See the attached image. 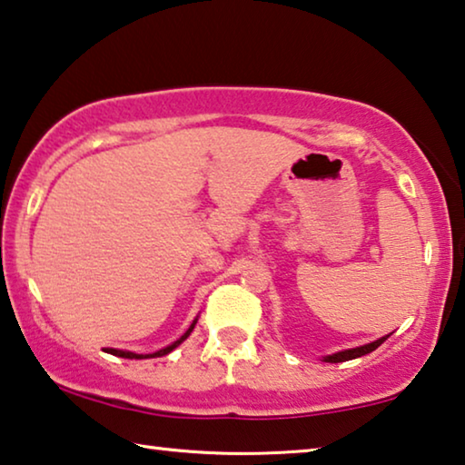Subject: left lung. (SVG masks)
<instances>
[{
    "label": "left lung",
    "instance_id": "obj_1",
    "mask_svg": "<svg viewBox=\"0 0 465 465\" xmlns=\"http://www.w3.org/2000/svg\"><path fill=\"white\" fill-rule=\"evenodd\" d=\"M390 338V333L383 338H379L375 341H371V344H364V346H356V348H348V350H340V352H333V354H327L323 356L325 362H344V361H352V359H359V356H364L372 352V350H377L379 346L383 344V341Z\"/></svg>",
    "mask_w": 465,
    "mask_h": 465
}]
</instances>
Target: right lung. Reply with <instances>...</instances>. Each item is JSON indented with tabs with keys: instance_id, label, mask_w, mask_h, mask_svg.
Listing matches in <instances>:
<instances>
[{
	"instance_id": "right-lung-1",
	"label": "right lung",
	"mask_w": 465,
	"mask_h": 465,
	"mask_svg": "<svg viewBox=\"0 0 465 465\" xmlns=\"http://www.w3.org/2000/svg\"><path fill=\"white\" fill-rule=\"evenodd\" d=\"M195 323H197V317L193 319V323L189 325V330H187L185 333H183V336H181L179 340H174L173 344H169L166 348L156 350V352H152V354H135V352H129V350H117V348H104V352H109V354H113V356H121V359H135V361H142V359H158V356L169 354V352H173V350L177 348L179 344H183V341H185V340L189 338V333L193 331Z\"/></svg>"
}]
</instances>
